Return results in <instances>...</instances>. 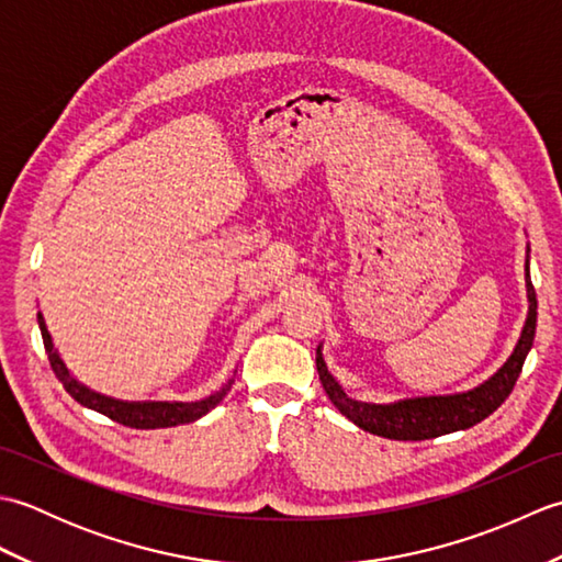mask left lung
<instances>
[{
	"label": "left lung",
	"instance_id": "8db88e82",
	"mask_svg": "<svg viewBox=\"0 0 562 562\" xmlns=\"http://www.w3.org/2000/svg\"><path fill=\"white\" fill-rule=\"evenodd\" d=\"M524 282H527V302L529 312L524 321L521 336L515 345V350L507 357V362L497 369V372L485 379L483 384L469 391L459 393H445V396H415V398H401L393 403H367L350 398L342 391L340 381L328 372V364L324 360V342L316 348V369L318 379L324 384L330 403L355 423L364 432H372L386 439L398 441H420L432 439L439 435L459 432V429H469L485 420L487 415L495 413L499 405L515 389L524 360L533 345L536 336V292L529 274V246H527V262H524Z\"/></svg>",
	"mask_w": 562,
	"mask_h": 562
}]
</instances>
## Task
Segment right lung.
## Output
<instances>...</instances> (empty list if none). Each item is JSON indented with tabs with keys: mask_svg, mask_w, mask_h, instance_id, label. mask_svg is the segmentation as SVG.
<instances>
[{
	"mask_svg": "<svg viewBox=\"0 0 562 562\" xmlns=\"http://www.w3.org/2000/svg\"><path fill=\"white\" fill-rule=\"evenodd\" d=\"M38 326H41L47 360H50L55 376L63 381V386L69 396L77 403H81L83 408L97 411L105 417H111V420L127 425V427L159 429V427H176V425L195 423L202 415H207L214 405H217L226 396V393H229V389L234 384V376H232L226 384H222L220 391H214V393H210V396L200 398V401H121L113 396H103V393L83 386L77 376H71L67 364L63 362V357H59V352L55 350L53 338H50V333H47L45 318L41 312H38ZM234 374H236V369H234Z\"/></svg>",
	"mask_w": 562,
	"mask_h": 562,
	"instance_id": "add662e5",
	"label": "right lung"
}]
</instances>
